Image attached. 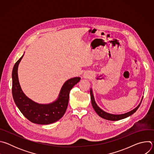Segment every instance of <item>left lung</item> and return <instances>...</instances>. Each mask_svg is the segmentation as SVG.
Wrapping results in <instances>:
<instances>
[{"instance_id": "1", "label": "left lung", "mask_w": 154, "mask_h": 154, "mask_svg": "<svg viewBox=\"0 0 154 154\" xmlns=\"http://www.w3.org/2000/svg\"><path fill=\"white\" fill-rule=\"evenodd\" d=\"M90 95H91V103H92V106L94 108V109L95 110V112L97 113V114L101 118L106 119V120H109V121H118V120H121L122 119H124L125 118L128 117L129 116L133 115L135 112H136V111L138 109V108H139V106L141 105V103L142 102L143 98L141 99V102L140 103V104L135 108L133 110H131L128 113H124V114H122V115H113V114H110V113H108L104 111H103L101 108H100L98 105H97V103L95 102L94 98V96L93 94V91L92 89L90 90Z\"/></svg>"}]
</instances>
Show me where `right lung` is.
<instances>
[{
	"label": "right lung",
	"instance_id": "1",
	"mask_svg": "<svg viewBox=\"0 0 154 154\" xmlns=\"http://www.w3.org/2000/svg\"><path fill=\"white\" fill-rule=\"evenodd\" d=\"M23 56L15 63L12 71V94L14 101L20 112L32 122L43 125L54 123L61 118L65 113L68 105L69 92L81 78L74 77L66 82L61 88L58 99L52 103H38L25 95L19 85L17 68Z\"/></svg>",
	"mask_w": 154,
	"mask_h": 154
}]
</instances>
